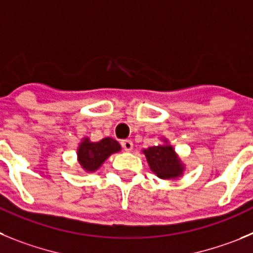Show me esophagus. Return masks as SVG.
<instances>
[{"instance_id":"obj_1","label":"esophagus","mask_w":253,"mask_h":253,"mask_svg":"<svg viewBox=\"0 0 253 253\" xmlns=\"http://www.w3.org/2000/svg\"><path fill=\"white\" fill-rule=\"evenodd\" d=\"M122 147H124L125 151H131L132 149H133V142H132L131 140H124L121 142Z\"/></svg>"}]
</instances>
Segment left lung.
Returning a JSON list of instances; mask_svg holds the SVG:
<instances>
[{
  "instance_id": "left-lung-1",
  "label": "left lung",
  "mask_w": 253,
  "mask_h": 253,
  "mask_svg": "<svg viewBox=\"0 0 253 253\" xmlns=\"http://www.w3.org/2000/svg\"><path fill=\"white\" fill-rule=\"evenodd\" d=\"M163 143L142 150L147 164L155 175L164 180H175L185 172V164L170 145L169 140L161 138Z\"/></svg>"
}]
</instances>
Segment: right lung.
<instances>
[{
    "instance_id": "add662e5",
    "label": "right lung",
    "mask_w": 253,
    "mask_h": 253,
    "mask_svg": "<svg viewBox=\"0 0 253 253\" xmlns=\"http://www.w3.org/2000/svg\"><path fill=\"white\" fill-rule=\"evenodd\" d=\"M121 150V145L111 137H106L98 142H92L89 137H83L77 149V160L84 171L94 172L111 155Z\"/></svg>"
}]
</instances>
